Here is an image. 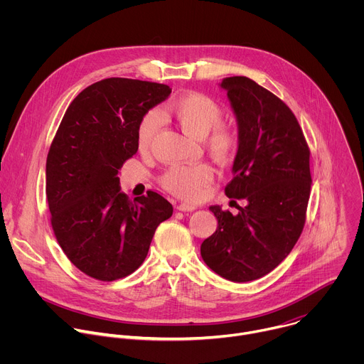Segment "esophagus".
Wrapping results in <instances>:
<instances>
[{
	"label": "esophagus",
	"mask_w": 364,
	"mask_h": 364,
	"mask_svg": "<svg viewBox=\"0 0 364 364\" xmlns=\"http://www.w3.org/2000/svg\"><path fill=\"white\" fill-rule=\"evenodd\" d=\"M177 209L181 210V212H193V210H196V205L187 204V203H180V204L177 205Z\"/></svg>",
	"instance_id": "34e87169"
}]
</instances>
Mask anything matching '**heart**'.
I'll list each match as a JSON object with an SVG mask.
<instances>
[{
	"label": "heart",
	"mask_w": 364,
	"mask_h": 364,
	"mask_svg": "<svg viewBox=\"0 0 364 364\" xmlns=\"http://www.w3.org/2000/svg\"><path fill=\"white\" fill-rule=\"evenodd\" d=\"M170 114L180 128L194 136L205 138L209 151L219 159H229L236 152L239 135L230 125L222 124L223 109L219 103L198 92L180 95L170 103ZM161 115L157 111L146 112L136 128V144L141 151L151 146L161 127ZM213 168L205 164L173 166L160 178L161 186L174 196L184 200H197L204 188L213 181Z\"/></svg>",
	"instance_id": "1"
}]
</instances>
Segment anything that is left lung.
Wrapping results in <instances>:
<instances>
[{
	"instance_id": "obj_1",
	"label": "left lung",
	"mask_w": 364,
	"mask_h": 364,
	"mask_svg": "<svg viewBox=\"0 0 364 364\" xmlns=\"http://www.w3.org/2000/svg\"><path fill=\"white\" fill-rule=\"evenodd\" d=\"M220 86L239 125L233 180L225 193L246 198L247 205L236 216L212 205L218 229L200 252L218 275L247 282L275 269L302 233L311 191L309 148L295 115L272 92L245 76L226 77Z\"/></svg>"
}]
</instances>
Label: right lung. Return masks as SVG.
Wrapping results in <instances>:
<instances>
[{"mask_svg":"<svg viewBox=\"0 0 364 364\" xmlns=\"http://www.w3.org/2000/svg\"><path fill=\"white\" fill-rule=\"evenodd\" d=\"M171 93L155 82L109 77L83 89L50 145L46 196L55 236L69 261L97 281L136 271L159 225L173 215L161 194L121 193L119 170L138 151L141 118Z\"/></svg>","mask_w":364,"mask_h":364,"instance_id":"right-lung-1","label":"right lung"}]
</instances>
